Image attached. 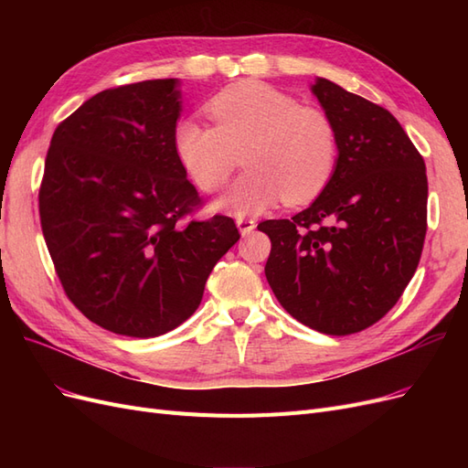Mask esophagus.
I'll return each instance as SVG.
<instances>
[{"instance_id": "34e87169", "label": "esophagus", "mask_w": 468, "mask_h": 468, "mask_svg": "<svg viewBox=\"0 0 468 468\" xmlns=\"http://www.w3.org/2000/svg\"><path fill=\"white\" fill-rule=\"evenodd\" d=\"M236 226H238L239 234H242V236H248V234H251V232H253V229H256L258 222L253 220V218H236Z\"/></svg>"}]
</instances>
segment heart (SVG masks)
<instances>
[{
    "label": "heart",
    "instance_id": "obj_1",
    "mask_svg": "<svg viewBox=\"0 0 468 468\" xmlns=\"http://www.w3.org/2000/svg\"><path fill=\"white\" fill-rule=\"evenodd\" d=\"M215 126L183 119L174 152L203 193L220 191L239 164L248 172L217 203L236 217L258 215L279 199L304 205L325 189L337 165V133L324 111L261 81H239L207 105Z\"/></svg>",
    "mask_w": 468,
    "mask_h": 468
}]
</instances>
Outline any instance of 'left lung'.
<instances>
[{
    "mask_svg": "<svg viewBox=\"0 0 468 468\" xmlns=\"http://www.w3.org/2000/svg\"><path fill=\"white\" fill-rule=\"evenodd\" d=\"M337 133V165L291 220H263L265 277L287 313L316 332L369 328L399 303L428 230L426 164L387 109L316 78L310 86Z\"/></svg>",
    "mask_w": 468,
    "mask_h": 468,
    "instance_id": "8db88e82",
    "label": "left lung"
}]
</instances>
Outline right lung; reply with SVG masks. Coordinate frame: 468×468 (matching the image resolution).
<instances>
[{
    "label": "right lung",
    "mask_w": 468,
    "mask_h": 468,
    "mask_svg": "<svg viewBox=\"0 0 468 468\" xmlns=\"http://www.w3.org/2000/svg\"><path fill=\"white\" fill-rule=\"evenodd\" d=\"M179 86L169 78L105 90L50 140L38 193L42 234L68 299L112 334L155 337L177 328L239 239L229 217L181 224L201 199L174 152Z\"/></svg>",
    "instance_id": "1"
}]
</instances>
